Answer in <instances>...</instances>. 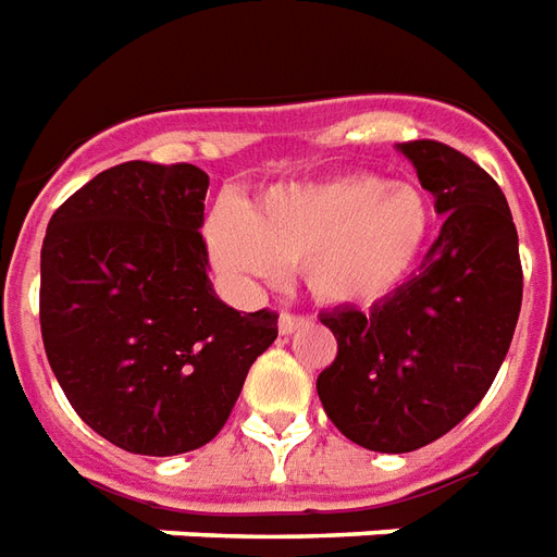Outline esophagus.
<instances>
[{"label": "esophagus", "mask_w": 557, "mask_h": 557, "mask_svg": "<svg viewBox=\"0 0 557 557\" xmlns=\"http://www.w3.org/2000/svg\"><path fill=\"white\" fill-rule=\"evenodd\" d=\"M304 324H307V319H300V315H289V312H283V315H280V321H277V327H280V333H283V336H292V333L300 331Z\"/></svg>", "instance_id": "1"}]
</instances>
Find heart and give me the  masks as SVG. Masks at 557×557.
Here are the masks:
<instances>
[{
  "label": "heart",
  "mask_w": 557,
  "mask_h": 557,
  "mask_svg": "<svg viewBox=\"0 0 557 557\" xmlns=\"http://www.w3.org/2000/svg\"><path fill=\"white\" fill-rule=\"evenodd\" d=\"M431 224L422 188L342 174L268 188L242 215L212 218L206 245L238 283H274L292 265L321 307H372L410 280Z\"/></svg>",
  "instance_id": "1"
}]
</instances>
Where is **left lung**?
Returning a JSON list of instances; mask_svg holds the SVG:
<instances>
[{
    "label": "left lung",
    "instance_id": "left-lung-1",
    "mask_svg": "<svg viewBox=\"0 0 557 557\" xmlns=\"http://www.w3.org/2000/svg\"><path fill=\"white\" fill-rule=\"evenodd\" d=\"M395 150L446 221L395 295L366 312H321L339 354L315 381L333 425L383 455L428 446L475 410L505 362L522 304L520 238L493 176L446 144Z\"/></svg>",
    "mask_w": 557,
    "mask_h": 557
}]
</instances>
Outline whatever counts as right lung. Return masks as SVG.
I'll list each match as a JSON object with an SVG mask.
<instances>
[{
	"label": "right lung",
	"instance_id": "right-lung-1",
	"mask_svg": "<svg viewBox=\"0 0 557 557\" xmlns=\"http://www.w3.org/2000/svg\"><path fill=\"white\" fill-rule=\"evenodd\" d=\"M195 164L123 162L82 185L40 247V333L82 422L171 457L224 428L277 315L226 307L206 274Z\"/></svg>",
	"mask_w": 557,
	"mask_h": 557
}]
</instances>
